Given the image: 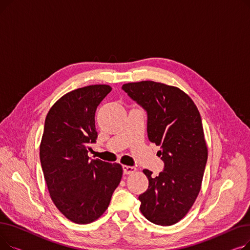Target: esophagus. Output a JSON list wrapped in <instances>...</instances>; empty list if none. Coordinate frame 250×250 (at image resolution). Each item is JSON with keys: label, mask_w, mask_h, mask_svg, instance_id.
<instances>
[{"label": "esophagus", "mask_w": 250, "mask_h": 250, "mask_svg": "<svg viewBox=\"0 0 250 250\" xmlns=\"http://www.w3.org/2000/svg\"><path fill=\"white\" fill-rule=\"evenodd\" d=\"M123 169H124L125 174H132V173L136 172V170H137V168L135 166H127V165H124Z\"/></svg>", "instance_id": "esophagus-1"}]
</instances>
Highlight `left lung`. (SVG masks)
Returning <instances> with one entry per match:
<instances>
[{"label": "left lung", "mask_w": 250, "mask_h": 250, "mask_svg": "<svg viewBox=\"0 0 250 250\" xmlns=\"http://www.w3.org/2000/svg\"><path fill=\"white\" fill-rule=\"evenodd\" d=\"M123 90L148 113L149 141L160 146L157 153L164 170L149 179L139 196L141 213L161 226H171L185 217L201 190L208 147L200 111L192 99L177 87L154 81L126 83Z\"/></svg>", "instance_id": "8db88e82"}]
</instances>
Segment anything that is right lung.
<instances>
[{
    "instance_id": "right-lung-1",
    "label": "right lung",
    "mask_w": 250,
    "mask_h": 250,
    "mask_svg": "<svg viewBox=\"0 0 250 250\" xmlns=\"http://www.w3.org/2000/svg\"><path fill=\"white\" fill-rule=\"evenodd\" d=\"M111 91L109 85H90L62 96L44 123L39 157L51 201L77 224L100 218L120 185L123 167L89 161V144L95 143V111Z\"/></svg>"
}]
</instances>
